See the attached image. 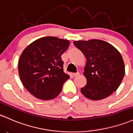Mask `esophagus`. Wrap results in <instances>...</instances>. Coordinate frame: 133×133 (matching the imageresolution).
Returning <instances> with one entry per match:
<instances>
[{"label":"esophagus","instance_id":"obj_1","mask_svg":"<svg viewBox=\"0 0 133 133\" xmlns=\"http://www.w3.org/2000/svg\"><path fill=\"white\" fill-rule=\"evenodd\" d=\"M73 76H78L79 75V72H76V73H73L72 74Z\"/></svg>","mask_w":133,"mask_h":133}]
</instances>
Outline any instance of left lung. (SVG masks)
<instances>
[{
  "label": "left lung",
  "instance_id": "8db88e82",
  "mask_svg": "<svg viewBox=\"0 0 133 133\" xmlns=\"http://www.w3.org/2000/svg\"><path fill=\"white\" fill-rule=\"evenodd\" d=\"M73 43L87 59L84 75L87 82L81 88L83 95L99 100L116 91L125 74L124 64L119 51L101 40L74 41Z\"/></svg>",
  "mask_w": 133,
  "mask_h": 133
}]
</instances>
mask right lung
Segmentation results:
<instances>
[{
  "mask_svg": "<svg viewBox=\"0 0 133 133\" xmlns=\"http://www.w3.org/2000/svg\"><path fill=\"white\" fill-rule=\"evenodd\" d=\"M69 41L54 36L38 39L23 50L18 62V72L26 90L37 98L53 99L61 92L69 76L64 72L61 55Z\"/></svg>",
  "mask_w": 133,
  "mask_h": 133,
  "instance_id": "1",
  "label": "right lung"
}]
</instances>
